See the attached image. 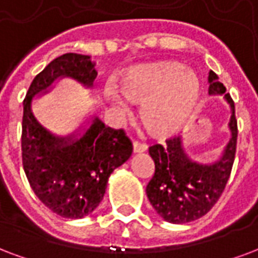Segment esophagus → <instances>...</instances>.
<instances>
[{
  "label": "esophagus",
  "instance_id": "1",
  "mask_svg": "<svg viewBox=\"0 0 258 258\" xmlns=\"http://www.w3.org/2000/svg\"><path fill=\"white\" fill-rule=\"evenodd\" d=\"M145 151H147V144L140 143V141H135L133 143V152L135 154H141V152H145Z\"/></svg>",
  "mask_w": 258,
  "mask_h": 258
}]
</instances>
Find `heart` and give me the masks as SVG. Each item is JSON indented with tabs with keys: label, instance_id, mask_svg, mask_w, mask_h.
Instances as JSON below:
<instances>
[{
	"label": "heart",
	"instance_id": "b5f03b06",
	"mask_svg": "<svg viewBox=\"0 0 258 258\" xmlns=\"http://www.w3.org/2000/svg\"><path fill=\"white\" fill-rule=\"evenodd\" d=\"M123 98L141 106L140 117L151 136L168 137L189 121L200 98L197 77L173 61L144 63L129 68L119 80ZM108 98L122 106L113 92Z\"/></svg>",
	"mask_w": 258,
	"mask_h": 258
}]
</instances>
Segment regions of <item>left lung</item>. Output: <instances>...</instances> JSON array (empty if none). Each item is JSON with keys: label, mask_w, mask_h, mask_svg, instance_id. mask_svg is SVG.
Instances as JSON below:
<instances>
[{"label": "left lung", "mask_w": 258, "mask_h": 258, "mask_svg": "<svg viewBox=\"0 0 258 258\" xmlns=\"http://www.w3.org/2000/svg\"><path fill=\"white\" fill-rule=\"evenodd\" d=\"M208 81L210 94H224L231 107L228 123L231 139L218 162L199 164L190 160L183 151L181 137H171L166 140V144L150 147L155 174L145 190L155 211L170 223H187L208 214L218 203L231 174L238 137L235 106L215 72H210Z\"/></svg>", "instance_id": "obj_1"}]
</instances>
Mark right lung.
Returning a JSON list of instances; mask_svg holds the SVG:
<instances>
[{"label":"right lung","mask_w":258,"mask_h":258,"mask_svg":"<svg viewBox=\"0 0 258 258\" xmlns=\"http://www.w3.org/2000/svg\"><path fill=\"white\" fill-rule=\"evenodd\" d=\"M96 75L90 55L63 54L35 76L23 102L21 156L27 179L47 208L68 219L84 218L99 205L110 174L131 158L133 145L123 129L106 127L98 117L80 139L54 136L36 121L31 100L46 94L58 77L92 87Z\"/></svg>","instance_id":"add662e5"}]
</instances>
